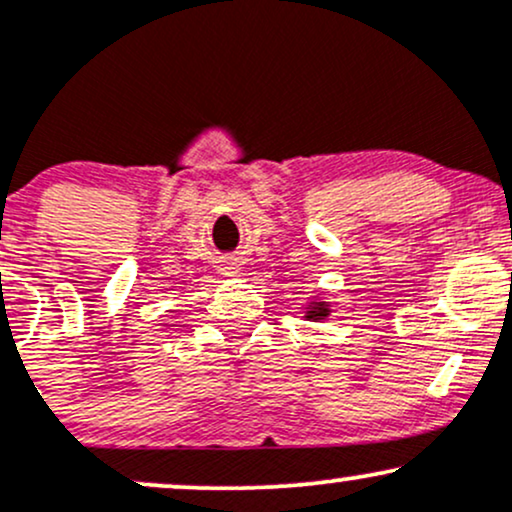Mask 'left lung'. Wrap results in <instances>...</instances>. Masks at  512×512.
Returning a JSON list of instances; mask_svg holds the SVG:
<instances>
[{"label": "left lung", "mask_w": 512, "mask_h": 512, "mask_svg": "<svg viewBox=\"0 0 512 512\" xmlns=\"http://www.w3.org/2000/svg\"><path fill=\"white\" fill-rule=\"evenodd\" d=\"M327 315H330V305L325 301L310 303L308 310H305V317H308V320H325Z\"/></svg>", "instance_id": "obj_1"}]
</instances>
